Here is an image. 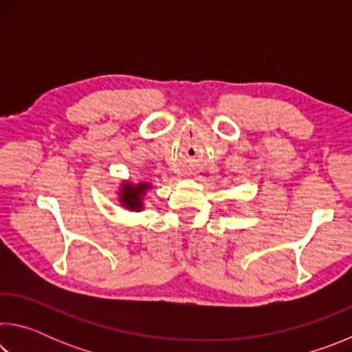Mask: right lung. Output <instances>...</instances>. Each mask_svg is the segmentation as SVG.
I'll return each instance as SVG.
<instances>
[{
  "label": "right lung",
  "mask_w": 352,
  "mask_h": 352,
  "mask_svg": "<svg viewBox=\"0 0 352 352\" xmlns=\"http://www.w3.org/2000/svg\"><path fill=\"white\" fill-rule=\"evenodd\" d=\"M147 188H148L147 183H141V184H138V186H132V184L126 183V186L122 188V192H121L122 205L127 206L129 210L140 211L142 208L141 195L146 192Z\"/></svg>",
  "instance_id": "obj_1"
}]
</instances>
